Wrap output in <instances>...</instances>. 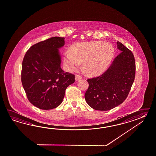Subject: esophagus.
Returning a JSON list of instances; mask_svg holds the SVG:
<instances>
[{
	"label": "esophagus",
	"instance_id": "1",
	"mask_svg": "<svg viewBox=\"0 0 156 156\" xmlns=\"http://www.w3.org/2000/svg\"><path fill=\"white\" fill-rule=\"evenodd\" d=\"M81 78H82V76L79 75H76V76H75V80L76 81L80 80V79H81Z\"/></svg>",
	"mask_w": 156,
	"mask_h": 156
}]
</instances>
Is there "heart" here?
Returning <instances> with one entry per match:
<instances>
[{"instance_id":"obj_1","label":"heart","mask_w":156,"mask_h":156,"mask_svg":"<svg viewBox=\"0 0 156 156\" xmlns=\"http://www.w3.org/2000/svg\"><path fill=\"white\" fill-rule=\"evenodd\" d=\"M114 54V48L110 43L92 41L73 44L71 52L64 53V62L69 71H74L83 63L85 72L97 75L107 68Z\"/></svg>"}]
</instances>
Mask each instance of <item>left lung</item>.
<instances>
[{
	"instance_id": "left-lung-1",
	"label": "left lung",
	"mask_w": 156,
	"mask_h": 156,
	"mask_svg": "<svg viewBox=\"0 0 156 156\" xmlns=\"http://www.w3.org/2000/svg\"><path fill=\"white\" fill-rule=\"evenodd\" d=\"M120 54L109 68L100 76L87 80L85 94L87 104L94 110L107 111L123 102L135 77V60L132 52L124 45L116 43Z\"/></svg>"
}]
</instances>
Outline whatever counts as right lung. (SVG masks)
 Segmentation results:
<instances>
[{
    "mask_svg": "<svg viewBox=\"0 0 156 156\" xmlns=\"http://www.w3.org/2000/svg\"><path fill=\"white\" fill-rule=\"evenodd\" d=\"M64 42V37H51L33 45L24 56L22 84L29 102L40 109L59 106L66 89L75 82V75L60 67L59 48Z\"/></svg>",
    "mask_w": 156,
    "mask_h": 156,
    "instance_id": "1",
    "label": "right lung"
}]
</instances>
